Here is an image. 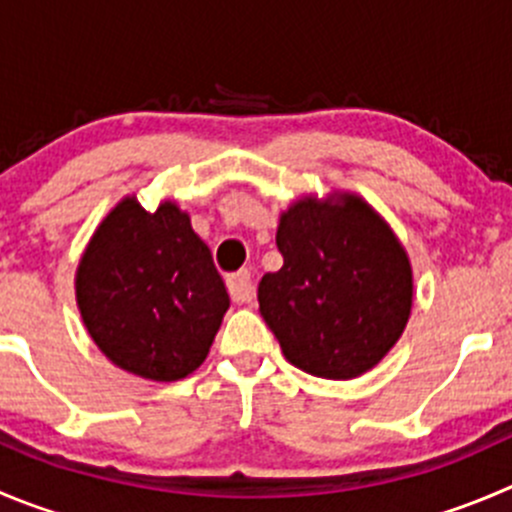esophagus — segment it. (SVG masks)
Returning <instances> with one entry per match:
<instances>
[{
  "label": "esophagus",
  "instance_id": "1",
  "mask_svg": "<svg viewBox=\"0 0 512 512\" xmlns=\"http://www.w3.org/2000/svg\"><path fill=\"white\" fill-rule=\"evenodd\" d=\"M226 284H228V294H231V299L236 301V304H248V301H253V281H251V271L248 269H241L236 271V274L228 276Z\"/></svg>",
  "mask_w": 512,
  "mask_h": 512
}]
</instances>
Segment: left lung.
<instances>
[{"label": "left lung", "mask_w": 512, "mask_h": 512, "mask_svg": "<svg viewBox=\"0 0 512 512\" xmlns=\"http://www.w3.org/2000/svg\"><path fill=\"white\" fill-rule=\"evenodd\" d=\"M284 266L259 284V311L294 367L321 379L369 372L405 332L412 266L382 216L354 193L301 198L281 213Z\"/></svg>", "instance_id": "obj_1"}]
</instances>
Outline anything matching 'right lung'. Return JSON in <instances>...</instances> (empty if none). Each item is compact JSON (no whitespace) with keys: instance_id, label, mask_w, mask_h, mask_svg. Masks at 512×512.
<instances>
[{"instance_id":"1","label":"right lung","mask_w":512,"mask_h":512,"mask_svg":"<svg viewBox=\"0 0 512 512\" xmlns=\"http://www.w3.org/2000/svg\"><path fill=\"white\" fill-rule=\"evenodd\" d=\"M75 294L100 352L155 382L201 367L231 304L191 216L173 201L148 213L135 196L123 198L92 233Z\"/></svg>"}]
</instances>
